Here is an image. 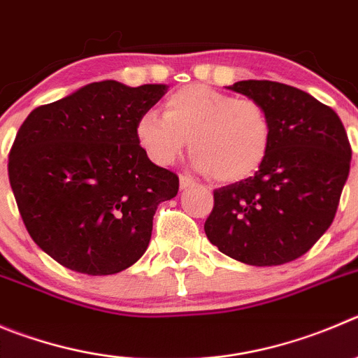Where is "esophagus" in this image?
<instances>
[{
    "mask_svg": "<svg viewBox=\"0 0 358 358\" xmlns=\"http://www.w3.org/2000/svg\"><path fill=\"white\" fill-rule=\"evenodd\" d=\"M196 182L190 176L187 175H180V189L185 190V189H190V187H194Z\"/></svg>",
    "mask_w": 358,
    "mask_h": 358,
    "instance_id": "34e87169",
    "label": "esophagus"
}]
</instances>
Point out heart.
I'll list each match as a JSON object with an SVG mask.
<instances>
[{
  "label": "heart",
  "instance_id": "obj_1",
  "mask_svg": "<svg viewBox=\"0 0 358 358\" xmlns=\"http://www.w3.org/2000/svg\"><path fill=\"white\" fill-rule=\"evenodd\" d=\"M136 138L157 166L176 162L190 141L194 168L231 183L263 166L272 145V122L258 100L189 85L168 96L164 115L143 113Z\"/></svg>",
  "mask_w": 358,
  "mask_h": 358
}]
</instances>
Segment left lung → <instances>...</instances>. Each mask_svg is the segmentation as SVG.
Listing matches in <instances>:
<instances>
[{
	"label": "left lung",
	"instance_id": "obj_1",
	"mask_svg": "<svg viewBox=\"0 0 358 358\" xmlns=\"http://www.w3.org/2000/svg\"><path fill=\"white\" fill-rule=\"evenodd\" d=\"M265 106L272 145L255 176L213 190L205 233L222 255L252 266L285 265L330 228L348 180L352 148L334 109L293 86H228Z\"/></svg>",
	"mask_w": 358,
	"mask_h": 358
}]
</instances>
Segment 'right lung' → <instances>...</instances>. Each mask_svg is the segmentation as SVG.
<instances>
[{"label":"right lung","instance_id":"add662e5","mask_svg":"<svg viewBox=\"0 0 358 358\" xmlns=\"http://www.w3.org/2000/svg\"><path fill=\"white\" fill-rule=\"evenodd\" d=\"M166 85H86L33 109L8 157V178L33 242L66 268L111 275L145 255L153 215L178 176L136 138Z\"/></svg>","mask_w":358,"mask_h":358}]
</instances>
